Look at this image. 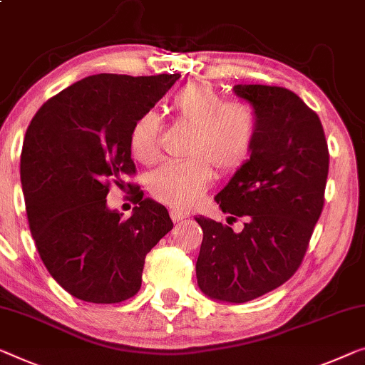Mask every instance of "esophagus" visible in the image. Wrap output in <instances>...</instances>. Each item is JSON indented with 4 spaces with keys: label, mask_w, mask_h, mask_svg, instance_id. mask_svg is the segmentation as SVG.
I'll use <instances>...</instances> for the list:
<instances>
[{
    "label": "esophagus",
    "mask_w": 365,
    "mask_h": 365,
    "mask_svg": "<svg viewBox=\"0 0 365 365\" xmlns=\"http://www.w3.org/2000/svg\"><path fill=\"white\" fill-rule=\"evenodd\" d=\"M170 217H172V221L173 222H178V221H182V220H185V217H187V215L183 213V211H178V210H172L170 211Z\"/></svg>",
    "instance_id": "obj_1"
}]
</instances>
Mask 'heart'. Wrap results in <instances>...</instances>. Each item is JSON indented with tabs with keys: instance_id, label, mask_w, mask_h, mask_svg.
<instances>
[{
	"instance_id": "heart-1",
	"label": "heart",
	"mask_w": 365,
	"mask_h": 365,
	"mask_svg": "<svg viewBox=\"0 0 365 365\" xmlns=\"http://www.w3.org/2000/svg\"><path fill=\"white\" fill-rule=\"evenodd\" d=\"M170 113L182 126L192 129L187 162H170L148 178L152 197L172 208L193 206L213 180L232 175L251 159L259 130V116L251 103L230 100L206 81H192L170 100ZM130 154L150 165L160 157V118L145 111L135 118L129 133Z\"/></svg>"
}]
</instances>
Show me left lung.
<instances>
[{
    "instance_id": "obj_1",
    "label": "left lung",
    "mask_w": 365,
    "mask_h": 365,
    "mask_svg": "<svg viewBox=\"0 0 365 365\" xmlns=\"http://www.w3.org/2000/svg\"><path fill=\"white\" fill-rule=\"evenodd\" d=\"M235 93L257 111V139L215 200L222 213L247 221L235 232L195 217L203 230L197 279L210 298L244 303L285 284L302 265L323 211L329 152L318 114L293 91L236 85Z\"/></svg>"
}]
</instances>
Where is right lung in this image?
Returning a JSON list of instances; mask_svg holds the SVG:
<instances>
[{
  "label": "right lung",
  "instance_id": "obj_1",
  "mask_svg": "<svg viewBox=\"0 0 365 365\" xmlns=\"http://www.w3.org/2000/svg\"><path fill=\"white\" fill-rule=\"evenodd\" d=\"M178 78L91 75L43 103L26 130L21 183L31 235L48 274L78 300L134 297L145 255L173 227L165 206L124 178L135 175L133 123ZM111 184L131 190L138 206L129 218L107 208Z\"/></svg>",
  "mask_w": 365,
  "mask_h": 365
}]
</instances>
